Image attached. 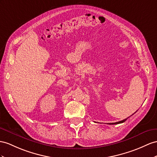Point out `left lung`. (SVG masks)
<instances>
[{
  "mask_svg": "<svg viewBox=\"0 0 157 157\" xmlns=\"http://www.w3.org/2000/svg\"><path fill=\"white\" fill-rule=\"evenodd\" d=\"M134 114V113H133ZM132 114V115H133ZM128 118H127V119H123V120H122V121H119V122H116V123H109V124H119V123H123V122H124L125 121L128 119Z\"/></svg>",
  "mask_w": 157,
  "mask_h": 157,
  "instance_id": "obj_1",
  "label": "left lung"
}]
</instances>
